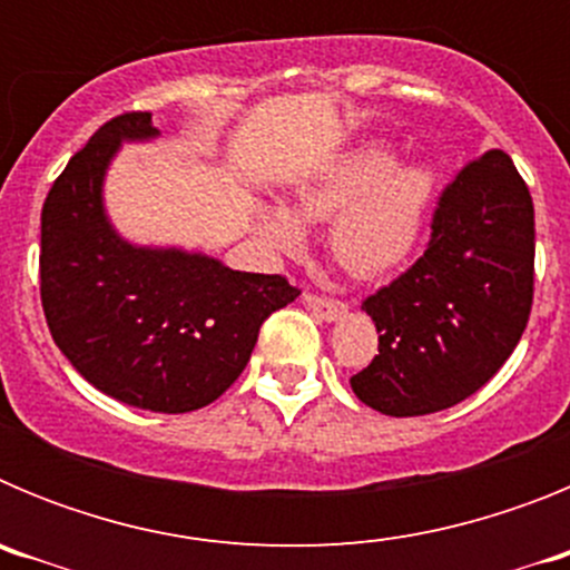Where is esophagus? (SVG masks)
Masks as SVG:
<instances>
[{
  "label": "esophagus",
  "mask_w": 570,
  "mask_h": 570,
  "mask_svg": "<svg viewBox=\"0 0 570 570\" xmlns=\"http://www.w3.org/2000/svg\"><path fill=\"white\" fill-rule=\"evenodd\" d=\"M305 305H308L311 311H314L316 316H320L322 322H336L340 316H345V305L336 299H328V296H316V294H308L305 296Z\"/></svg>",
  "instance_id": "34e87169"
}]
</instances>
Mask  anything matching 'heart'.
<instances>
[{
	"label": "heart",
	"instance_id": "heart-1",
	"mask_svg": "<svg viewBox=\"0 0 570 570\" xmlns=\"http://www.w3.org/2000/svg\"><path fill=\"white\" fill-rule=\"evenodd\" d=\"M387 142H362L299 179L285 205L256 203L254 225L274 254H299L305 223H331V250L356 276H382L414 254L425 228L436 174L428 165H400Z\"/></svg>",
	"mask_w": 570,
	"mask_h": 570
}]
</instances>
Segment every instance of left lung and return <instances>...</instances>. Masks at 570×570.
<instances>
[{
    "instance_id": "obj_1",
    "label": "left lung",
    "mask_w": 570,
    "mask_h": 570,
    "mask_svg": "<svg viewBox=\"0 0 570 570\" xmlns=\"http://www.w3.org/2000/svg\"><path fill=\"white\" fill-rule=\"evenodd\" d=\"M431 230L425 254L362 302L380 354L351 387L387 416L436 414L476 394L531 314L533 203L505 150L460 170Z\"/></svg>"
}]
</instances>
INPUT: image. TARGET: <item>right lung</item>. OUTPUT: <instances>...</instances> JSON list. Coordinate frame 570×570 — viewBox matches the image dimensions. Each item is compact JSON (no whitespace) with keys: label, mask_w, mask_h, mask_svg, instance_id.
Returning <instances> with one entry per match:
<instances>
[{"label":"right lung","mask_w":570,"mask_h":570,"mask_svg":"<svg viewBox=\"0 0 570 570\" xmlns=\"http://www.w3.org/2000/svg\"><path fill=\"white\" fill-rule=\"evenodd\" d=\"M150 114L105 122L42 208V308L53 342L102 394L156 414L210 405L245 371L262 322L299 296L203 250L136 245L110 223L105 176L119 148L154 142Z\"/></svg>","instance_id":"1"}]
</instances>
